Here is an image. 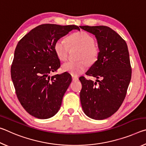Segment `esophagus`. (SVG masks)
<instances>
[{
    "label": "esophagus",
    "instance_id": "esophagus-1",
    "mask_svg": "<svg viewBox=\"0 0 146 146\" xmlns=\"http://www.w3.org/2000/svg\"><path fill=\"white\" fill-rule=\"evenodd\" d=\"M72 80L73 81H77V80H78V78L76 77V76H72Z\"/></svg>",
    "mask_w": 146,
    "mask_h": 146
}]
</instances>
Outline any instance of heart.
<instances>
[{"instance_id":"b5f03b06","label":"heart","mask_w":146,"mask_h":146,"mask_svg":"<svg viewBox=\"0 0 146 146\" xmlns=\"http://www.w3.org/2000/svg\"><path fill=\"white\" fill-rule=\"evenodd\" d=\"M94 38L85 31H78L71 34L66 39L60 38L56 41L54 46L55 53L62 61L67 60L70 47H76L80 49L78 59H84L88 63H93L96 60L98 49L94 45ZM87 69V64L84 60L77 62H68L62 65V70L72 75H78Z\"/></svg>"}]
</instances>
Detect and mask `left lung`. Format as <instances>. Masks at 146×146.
<instances>
[{
    "label": "left lung",
    "mask_w": 146,
    "mask_h": 146,
    "mask_svg": "<svg viewBox=\"0 0 146 146\" xmlns=\"http://www.w3.org/2000/svg\"><path fill=\"white\" fill-rule=\"evenodd\" d=\"M80 28L95 36L99 49L97 60L86 73L97 78L96 82L84 76L79 78L82 86L81 105L88 117L95 120L106 119L122 105L131 78L127 46L117 32L108 26Z\"/></svg>",
    "instance_id": "left-lung-1"
}]
</instances>
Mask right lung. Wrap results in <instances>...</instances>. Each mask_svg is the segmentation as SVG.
Instances as JSON below:
<instances>
[{
    "instance_id": "add662e5",
    "label": "right lung",
    "mask_w": 146,
    "mask_h": 146,
    "mask_svg": "<svg viewBox=\"0 0 146 146\" xmlns=\"http://www.w3.org/2000/svg\"><path fill=\"white\" fill-rule=\"evenodd\" d=\"M73 29L80 28L75 25L41 24L17 44L11 67V79L20 103L35 117L47 119L60 110L72 78L67 72L50 76L60 66L54 46Z\"/></svg>"
}]
</instances>
